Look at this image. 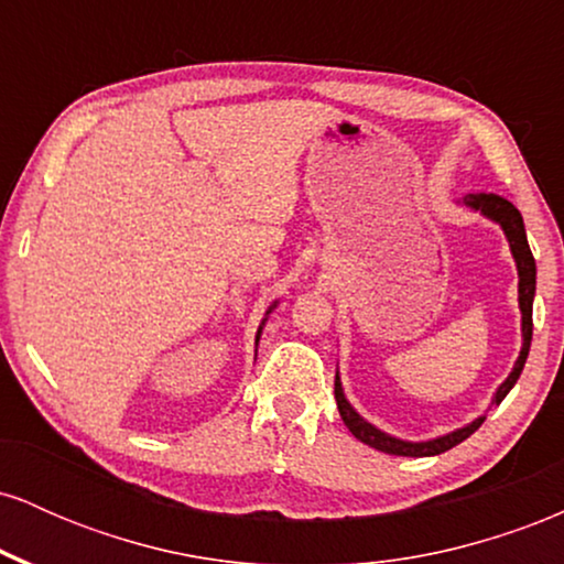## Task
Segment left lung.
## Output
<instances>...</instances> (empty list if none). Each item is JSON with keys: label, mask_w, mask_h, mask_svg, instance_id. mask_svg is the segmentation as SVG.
I'll return each mask as SVG.
<instances>
[{"label": "left lung", "mask_w": 564, "mask_h": 564, "mask_svg": "<svg viewBox=\"0 0 564 564\" xmlns=\"http://www.w3.org/2000/svg\"><path fill=\"white\" fill-rule=\"evenodd\" d=\"M464 204L471 206V209L482 212L485 217L496 219L498 225H501L503 232H507L509 238V246H511V254H514V262H517V273H520V310H522V349H520V358H517L514 368H511V373L503 381L501 387H498L496 392V403H501L503 398H507L511 387L517 384V379H520L522 368H525V360H528V352H530V339H533V294H535V260H533V251H530L528 246V236H525V225H522V215L517 212V206L507 200L503 196H496V193H477V196H467L464 198ZM334 398H336V405H339V416L341 422L347 424V430L352 432L355 437L360 440V443L371 445V448H377L381 453H392V456H437V453H445L451 448H456L458 443H464L469 435H475L477 430H480V424L485 422V416L475 419V422L462 426V430L451 432V435H443V437H435V440H426V443H405V440H398V437H390L384 435V432L377 430L373 424H368L366 419H360L358 413L352 411V405L347 403L345 392H341V381L336 377L334 381Z\"/></svg>", "instance_id": "obj_1"}]
</instances>
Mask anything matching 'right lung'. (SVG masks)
I'll list each match as a JSON object with an SVG mask.
<instances>
[{"mask_svg":"<svg viewBox=\"0 0 564 564\" xmlns=\"http://www.w3.org/2000/svg\"><path fill=\"white\" fill-rule=\"evenodd\" d=\"M260 332H262V328H260ZM257 341H260V334H257Z\"/></svg>","mask_w":564,"mask_h":564,"instance_id":"1","label":"right lung"}]
</instances>
